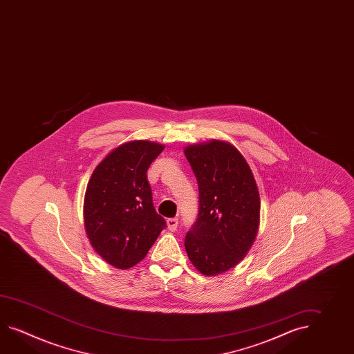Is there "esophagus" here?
I'll use <instances>...</instances> for the list:
<instances>
[{
  "mask_svg": "<svg viewBox=\"0 0 354 354\" xmlns=\"http://www.w3.org/2000/svg\"><path fill=\"white\" fill-rule=\"evenodd\" d=\"M178 225H179V221L178 218H169L167 220V227L170 231H176V228H178Z\"/></svg>",
  "mask_w": 354,
  "mask_h": 354,
  "instance_id": "esophagus-1",
  "label": "esophagus"
}]
</instances>
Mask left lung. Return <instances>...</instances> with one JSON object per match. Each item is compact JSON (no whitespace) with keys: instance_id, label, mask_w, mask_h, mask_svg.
I'll return each instance as SVG.
<instances>
[{"instance_id":"1","label":"left lung","mask_w":354,"mask_h":354,"mask_svg":"<svg viewBox=\"0 0 354 354\" xmlns=\"http://www.w3.org/2000/svg\"><path fill=\"white\" fill-rule=\"evenodd\" d=\"M199 189L196 223L185 250L205 275L236 267L250 250L259 230V190L244 156L227 142L192 145L184 149Z\"/></svg>"}]
</instances>
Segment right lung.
<instances>
[{
	"label": "right lung",
	"instance_id": "add662e5",
	"mask_svg": "<svg viewBox=\"0 0 354 354\" xmlns=\"http://www.w3.org/2000/svg\"><path fill=\"white\" fill-rule=\"evenodd\" d=\"M165 146L131 141L95 167L84 201V222L95 252L113 267L140 263L166 222L152 203L147 170Z\"/></svg>",
	"mask_w": 354,
	"mask_h": 354
}]
</instances>
